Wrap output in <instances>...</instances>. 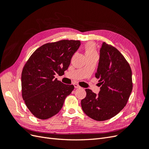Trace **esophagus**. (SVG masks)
Masks as SVG:
<instances>
[{"mask_svg":"<svg viewBox=\"0 0 149 149\" xmlns=\"http://www.w3.org/2000/svg\"><path fill=\"white\" fill-rule=\"evenodd\" d=\"M73 85H74V88H80L79 85V84H78L74 83V84H73Z\"/></svg>","mask_w":149,"mask_h":149,"instance_id":"esophagus-1","label":"esophagus"}]
</instances>
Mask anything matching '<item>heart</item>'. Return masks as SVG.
Instances as JSON below:
<instances>
[{"instance_id":"1","label":"heart","mask_w":149,"mask_h":149,"mask_svg":"<svg viewBox=\"0 0 149 149\" xmlns=\"http://www.w3.org/2000/svg\"><path fill=\"white\" fill-rule=\"evenodd\" d=\"M84 49H85L86 56H91L94 55H97L95 44H94L93 42H88L86 44Z\"/></svg>"}]
</instances>
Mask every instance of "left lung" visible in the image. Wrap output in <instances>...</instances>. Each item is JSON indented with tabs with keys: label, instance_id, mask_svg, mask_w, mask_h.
Here are the masks:
<instances>
[{
	"label": "left lung",
	"instance_id": "left-lung-1",
	"mask_svg": "<svg viewBox=\"0 0 149 149\" xmlns=\"http://www.w3.org/2000/svg\"><path fill=\"white\" fill-rule=\"evenodd\" d=\"M95 76L101 85L100 93L97 96L86 89L81 104L90 118L104 121L118 114L127 104L133 86L132 70L118 49L104 42Z\"/></svg>",
	"mask_w": 149,
	"mask_h": 149
}]
</instances>
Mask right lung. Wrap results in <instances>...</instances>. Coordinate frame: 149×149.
<instances>
[{
	"label": "right lung",
	"mask_w": 149,
	"mask_h": 149,
	"mask_svg": "<svg viewBox=\"0 0 149 149\" xmlns=\"http://www.w3.org/2000/svg\"><path fill=\"white\" fill-rule=\"evenodd\" d=\"M81 45L79 40H62L43 45L32 53L22 72V96L35 117L47 119L59 112L74 89L55 75H61Z\"/></svg>",
	"instance_id": "obj_1"
}]
</instances>
